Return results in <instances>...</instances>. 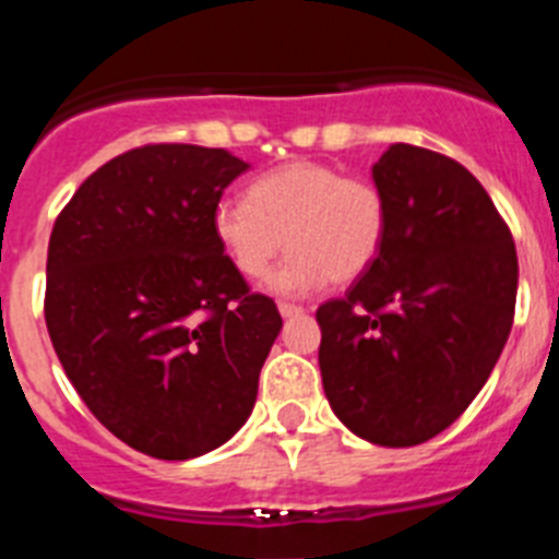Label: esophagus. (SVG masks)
<instances>
[{
	"mask_svg": "<svg viewBox=\"0 0 559 559\" xmlns=\"http://www.w3.org/2000/svg\"><path fill=\"white\" fill-rule=\"evenodd\" d=\"M302 305H294V302H280V313H283V319H290V316H299L302 313Z\"/></svg>",
	"mask_w": 559,
	"mask_h": 559,
	"instance_id": "1",
	"label": "esophagus"
}]
</instances>
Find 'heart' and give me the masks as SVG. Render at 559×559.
Instances as JSON below:
<instances>
[{
    "label": "heart",
    "instance_id": "1",
    "mask_svg": "<svg viewBox=\"0 0 559 559\" xmlns=\"http://www.w3.org/2000/svg\"><path fill=\"white\" fill-rule=\"evenodd\" d=\"M386 199L374 181L344 176L322 162H288L257 176L246 201L224 199L212 231L237 274L260 283L285 243L294 254L276 271L280 294H308L324 283L367 274L386 240Z\"/></svg>",
    "mask_w": 559,
    "mask_h": 559
}]
</instances>
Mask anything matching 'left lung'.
Returning a JSON list of instances; mask_svg holds the SVG:
<instances>
[{
  "mask_svg": "<svg viewBox=\"0 0 559 559\" xmlns=\"http://www.w3.org/2000/svg\"><path fill=\"white\" fill-rule=\"evenodd\" d=\"M386 240L341 299L319 305L330 408L360 439L412 448L471 406L510 338L518 254L467 167L428 147H389L372 167Z\"/></svg>",
  "mask_w": 559,
  "mask_h": 559,
  "instance_id": "left-lung-1",
  "label": "left lung"
}]
</instances>
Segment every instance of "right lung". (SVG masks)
<instances>
[{"mask_svg": "<svg viewBox=\"0 0 559 559\" xmlns=\"http://www.w3.org/2000/svg\"><path fill=\"white\" fill-rule=\"evenodd\" d=\"M246 162L142 145L97 167L58 215L44 319L88 412L153 459L215 451L249 419L283 328L212 231Z\"/></svg>", "mask_w": 559, "mask_h": 559, "instance_id": "right-lung-1", "label": "right lung"}]
</instances>
